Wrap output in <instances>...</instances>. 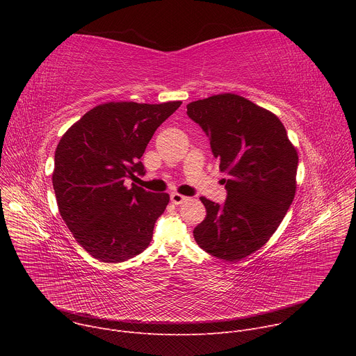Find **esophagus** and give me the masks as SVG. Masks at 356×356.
I'll use <instances>...</instances> for the list:
<instances>
[{
  "instance_id": "1",
  "label": "esophagus",
  "mask_w": 356,
  "mask_h": 356,
  "mask_svg": "<svg viewBox=\"0 0 356 356\" xmlns=\"http://www.w3.org/2000/svg\"><path fill=\"white\" fill-rule=\"evenodd\" d=\"M170 200H172L173 204L180 206V204H183V202H186V201L188 200V197L181 195V194H179V193H172V194H170Z\"/></svg>"
}]
</instances>
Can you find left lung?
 Listing matches in <instances>:
<instances>
[{"label": "left lung", "mask_w": 356, "mask_h": 356, "mask_svg": "<svg viewBox=\"0 0 356 356\" xmlns=\"http://www.w3.org/2000/svg\"><path fill=\"white\" fill-rule=\"evenodd\" d=\"M187 115L210 138L220 170L229 176L222 206L200 198L207 216L194 239L210 255L238 262L283 221L296 194L297 150L273 113L232 92L193 101Z\"/></svg>", "instance_id": "left-lung-1"}]
</instances>
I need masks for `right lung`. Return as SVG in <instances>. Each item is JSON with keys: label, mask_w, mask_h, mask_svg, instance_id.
<instances>
[{"label": "right lung", "mask_w": 356, "mask_h": 356, "mask_svg": "<svg viewBox=\"0 0 356 356\" xmlns=\"http://www.w3.org/2000/svg\"><path fill=\"white\" fill-rule=\"evenodd\" d=\"M180 106L111 101L86 113L62 136L52 175L59 213L92 258L124 262L150 243L170 197L127 184L145 175L139 159Z\"/></svg>", "instance_id": "right-lung-1"}]
</instances>
